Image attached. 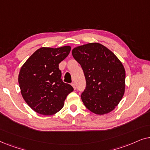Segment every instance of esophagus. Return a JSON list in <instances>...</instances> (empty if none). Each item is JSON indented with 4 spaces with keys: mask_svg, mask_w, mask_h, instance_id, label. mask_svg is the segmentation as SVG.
I'll use <instances>...</instances> for the list:
<instances>
[{
    "mask_svg": "<svg viewBox=\"0 0 150 150\" xmlns=\"http://www.w3.org/2000/svg\"><path fill=\"white\" fill-rule=\"evenodd\" d=\"M71 86H72V87H74V89H76V85H75V84L74 83H71Z\"/></svg>",
    "mask_w": 150,
    "mask_h": 150,
    "instance_id": "esophagus-1",
    "label": "esophagus"
}]
</instances>
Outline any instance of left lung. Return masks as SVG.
I'll return each instance as SVG.
<instances>
[{
	"mask_svg": "<svg viewBox=\"0 0 150 150\" xmlns=\"http://www.w3.org/2000/svg\"><path fill=\"white\" fill-rule=\"evenodd\" d=\"M72 55L85 76L86 87L81 99L86 108L98 115L112 111L125 91L126 72L122 63L98 43L78 46L72 50Z\"/></svg>",
	"mask_w": 150,
	"mask_h": 150,
	"instance_id": "obj_1",
	"label": "left lung"
}]
</instances>
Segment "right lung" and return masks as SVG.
<instances>
[{
    "mask_svg": "<svg viewBox=\"0 0 150 150\" xmlns=\"http://www.w3.org/2000/svg\"><path fill=\"white\" fill-rule=\"evenodd\" d=\"M71 47L41 48L22 65L18 76L21 93L26 104L38 113L52 115L64 105L74 88L63 83L59 64L66 58Z\"/></svg>",
    "mask_w": 150,
    "mask_h": 150,
    "instance_id": "add662e5",
    "label": "right lung"
}]
</instances>
